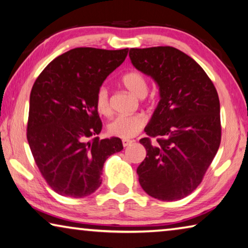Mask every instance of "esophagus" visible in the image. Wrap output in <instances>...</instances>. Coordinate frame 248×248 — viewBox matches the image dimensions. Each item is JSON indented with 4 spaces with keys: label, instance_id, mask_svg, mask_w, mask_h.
Instances as JSON below:
<instances>
[{
    "label": "esophagus",
    "instance_id": "obj_1",
    "mask_svg": "<svg viewBox=\"0 0 248 248\" xmlns=\"http://www.w3.org/2000/svg\"><path fill=\"white\" fill-rule=\"evenodd\" d=\"M132 142L131 140H129V139H123V145L124 147H128L129 144H130Z\"/></svg>",
    "mask_w": 248,
    "mask_h": 248
}]
</instances>
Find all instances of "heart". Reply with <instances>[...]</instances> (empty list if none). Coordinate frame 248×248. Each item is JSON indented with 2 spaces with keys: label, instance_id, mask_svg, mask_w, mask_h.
<instances>
[{
  "label": "heart",
  "instance_id": "b5f03b06",
  "mask_svg": "<svg viewBox=\"0 0 248 248\" xmlns=\"http://www.w3.org/2000/svg\"><path fill=\"white\" fill-rule=\"evenodd\" d=\"M123 84L132 95L136 97L142 98L147 95L148 82L145 77L140 72L131 70L124 75ZM95 105L97 111L100 115L108 116L110 115L111 108L109 103V93L105 86L98 88L95 97ZM147 124V119L142 115L133 116H118L110 121L107 125L108 132L111 136L119 137L123 139H129L138 135L142 130Z\"/></svg>",
  "mask_w": 248,
  "mask_h": 248
}]
</instances>
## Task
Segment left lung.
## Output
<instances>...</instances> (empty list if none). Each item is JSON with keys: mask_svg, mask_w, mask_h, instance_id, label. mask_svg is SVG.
<instances>
[{"mask_svg": "<svg viewBox=\"0 0 248 248\" xmlns=\"http://www.w3.org/2000/svg\"><path fill=\"white\" fill-rule=\"evenodd\" d=\"M132 65L156 82L160 101L144 128L147 156L137 169L144 192L160 201L191 194L221 143L219 100L213 82L193 58L171 46L131 48Z\"/></svg>", "mask_w": 248, "mask_h": 248, "instance_id": "left-lung-1", "label": "left lung"}]
</instances>
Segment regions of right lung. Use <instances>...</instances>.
<instances>
[{"label":"right lung","instance_id":"add662e5","mask_svg":"<svg viewBox=\"0 0 248 248\" xmlns=\"http://www.w3.org/2000/svg\"><path fill=\"white\" fill-rule=\"evenodd\" d=\"M128 48L78 47L49 62L30 96L27 141L36 166L56 193L79 199L100 186L105 161L124 149L117 137L100 140L95 97L123 64Z\"/></svg>","mask_w":248,"mask_h":248}]
</instances>
